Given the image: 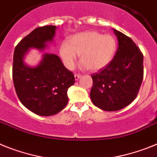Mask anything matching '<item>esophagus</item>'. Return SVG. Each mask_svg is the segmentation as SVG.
I'll return each mask as SVG.
<instances>
[{
	"instance_id": "34e87169",
	"label": "esophagus",
	"mask_w": 157,
	"mask_h": 157,
	"mask_svg": "<svg viewBox=\"0 0 157 157\" xmlns=\"http://www.w3.org/2000/svg\"><path fill=\"white\" fill-rule=\"evenodd\" d=\"M81 77H82V75H80V74H75V80H78Z\"/></svg>"
}]
</instances>
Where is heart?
Listing matches in <instances>:
<instances>
[{"instance_id":"heart-1","label":"heart","mask_w":157,"mask_h":157,"mask_svg":"<svg viewBox=\"0 0 157 157\" xmlns=\"http://www.w3.org/2000/svg\"><path fill=\"white\" fill-rule=\"evenodd\" d=\"M117 50V40L112 35H103L97 32H86L71 38L70 43L60 44L59 54L68 69L75 65L81 54L82 67L98 71L112 61Z\"/></svg>"}]
</instances>
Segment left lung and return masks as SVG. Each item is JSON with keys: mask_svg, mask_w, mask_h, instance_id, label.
Segmentation results:
<instances>
[{"mask_svg": "<svg viewBox=\"0 0 157 157\" xmlns=\"http://www.w3.org/2000/svg\"><path fill=\"white\" fill-rule=\"evenodd\" d=\"M118 48L108 65L91 75L92 102L105 111H117L136 98L144 77L143 54L128 36L113 29Z\"/></svg>", "mask_w": 157, "mask_h": 157, "instance_id": "left-lung-1", "label": "left lung"}]
</instances>
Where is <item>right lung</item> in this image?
I'll return each mask as SVG.
<instances>
[{
	"label": "right lung",
	"instance_id": "1",
	"mask_svg": "<svg viewBox=\"0 0 157 157\" xmlns=\"http://www.w3.org/2000/svg\"><path fill=\"white\" fill-rule=\"evenodd\" d=\"M56 26L39 27L18 43L14 51L13 79L16 93L23 105L40 116H52L67 105V90L75 83V76L64 67L59 56L46 54L38 67L24 63V56L31 48L43 49L52 41Z\"/></svg>",
	"mask_w": 157,
	"mask_h": 157
}]
</instances>
